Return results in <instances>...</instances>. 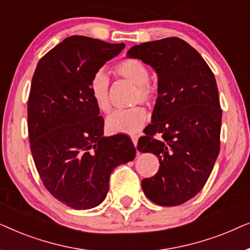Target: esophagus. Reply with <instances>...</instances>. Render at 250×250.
Returning <instances> with one entry per match:
<instances>
[{
  "mask_svg": "<svg viewBox=\"0 0 250 250\" xmlns=\"http://www.w3.org/2000/svg\"><path fill=\"white\" fill-rule=\"evenodd\" d=\"M131 139H132V141H133V145H134V146L138 145V139H139L138 135H132Z\"/></svg>",
  "mask_w": 250,
  "mask_h": 250,
  "instance_id": "obj_1",
  "label": "esophagus"
}]
</instances>
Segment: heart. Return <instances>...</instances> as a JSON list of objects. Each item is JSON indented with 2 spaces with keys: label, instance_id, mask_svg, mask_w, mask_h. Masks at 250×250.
<instances>
[{
  "label": "heart",
  "instance_id": "heart-1",
  "mask_svg": "<svg viewBox=\"0 0 250 250\" xmlns=\"http://www.w3.org/2000/svg\"><path fill=\"white\" fill-rule=\"evenodd\" d=\"M114 73L117 76L136 85L134 104L143 102L151 104L156 97V87L150 83L149 69L146 64L136 58H126L115 64ZM109 78L102 70H98L91 77L88 88L94 104L102 112H109L111 109L109 97ZM146 110L142 105L117 110L107 118L105 125L110 133L134 134L139 132L146 121Z\"/></svg>",
  "mask_w": 250,
  "mask_h": 250
}]
</instances>
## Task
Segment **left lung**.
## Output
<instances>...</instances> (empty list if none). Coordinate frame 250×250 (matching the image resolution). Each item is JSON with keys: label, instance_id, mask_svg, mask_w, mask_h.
I'll return each mask as SVG.
<instances>
[{"label": "left lung", "instance_id": "obj_1", "mask_svg": "<svg viewBox=\"0 0 250 250\" xmlns=\"http://www.w3.org/2000/svg\"><path fill=\"white\" fill-rule=\"evenodd\" d=\"M128 58L150 64L158 75L151 124L138 142L159 159L156 175L143 179V192L160 206H177L206 184L220 152L222 109L213 71L179 37L141 43Z\"/></svg>", "mask_w": 250, "mask_h": 250}]
</instances>
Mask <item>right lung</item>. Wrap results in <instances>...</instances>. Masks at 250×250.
Masks as SVG:
<instances>
[{"label":"right lung","instance_id":"right-lung-1","mask_svg":"<svg viewBox=\"0 0 250 250\" xmlns=\"http://www.w3.org/2000/svg\"><path fill=\"white\" fill-rule=\"evenodd\" d=\"M124 43L70 36L41 58L27 107L34 163L44 187L74 209L100 205L115 167L134 159L129 136H104V121L91 97V77Z\"/></svg>","mask_w":250,"mask_h":250}]
</instances>
